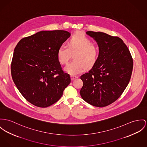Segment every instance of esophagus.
Instances as JSON below:
<instances>
[{
  "label": "esophagus",
  "mask_w": 147,
  "mask_h": 147,
  "mask_svg": "<svg viewBox=\"0 0 147 147\" xmlns=\"http://www.w3.org/2000/svg\"><path fill=\"white\" fill-rule=\"evenodd\" d=\"M78 78V77L77 76H71V80H73L74 79H77Z\"/></svg>",
  "instance_id": "34e87169"
}]
</instances>
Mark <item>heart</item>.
I'll return each instance as SVG.
<instances>
[{
    "mask_svg": "<svg viewBox=\"0 0 147 147\" xmlns=\"http://www.w3.org/2000/svg\"><path fill=\"white\" fill-rule=\"evenodd\" d=\"M74 60L68 63L64 68L65 71L71 76H76L82 73L84 68L92 67L96 62L98 50L92 45L90 39L80 32L74 34L70 39L68 45L62 44L59 47L57 57L61 64L68 62L71 53Z\"/></svg>",
    "mask_w": 147,
    "mask_h": 147,
    "instance_id": "1",
    "label": "heart"
}]
</instances>
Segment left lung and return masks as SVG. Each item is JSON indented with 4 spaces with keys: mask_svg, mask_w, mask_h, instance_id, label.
<instances>
[{
    "mask_svg": "<svg viewBox=\"0 0 147 147\" xmlns=\"http://www.w3.org/2000/svg\"><path fill=\"white\" fill-rule=\"evenodd\" d=\"M86 34L97 43V60L88 73L80 76L83 86L80 94L96 107H105L120 97L129 84L133 68L130 51L118 37L102 32Z\"/></svg>",
    "mask_w": 147,
    "mask_h": 147,
    "instance_id": "8db88e82",
    "label": "left lung"
}]
</instances>
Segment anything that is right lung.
<instances>
[{
    "instance_id": "1",
    "label": "right lung",
    "mask_w": 147,
    "mask_h": 147,
    "mask_svg": "<svg viewBox=\"0 0 147 147\" xmlns=\"http://www.w3.org/2000/svg\"><path fill=\"white\" fill-rule=\"evenodd\" d=\"M70 36L64 30L41 31L21 39L14 49L12 79L24 98L36 106L55 103L70 83L57 57L59 47Z\"/></svg>"
}]
</instances>
